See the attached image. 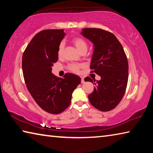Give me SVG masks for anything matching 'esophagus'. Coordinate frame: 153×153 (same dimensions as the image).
<instances>
[{"instance_id": "1", "label": "esophagus", "mask_w": 153, "mask_h": 153, "mask_svg": "<svg viewBox=\"0 0 153 153\" xmlns=\"http://www.w3.org/2000/svg\"><path fill=\"white\" fill-rule=\"evenodd\" d=\"M81 82L82 83V84H84V83L85 82H84V77H81Z\"/></svg>"}]
</instances>
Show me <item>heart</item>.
<instances>
[{
  "label": "heart",
  "mask_w": 153,
  "mask_h": 153,
  "mask_svg": "<svg viewBox=\"0 0 153 153\" xmlns=\"http://www.w3.org/2000/svg\"><path fill=\"white\" fill-rule=\"evenodd\" d=\"M71 41H72V42H73L74 45H75V46H76L77 50H78L80 52V53L82 52L83 51H87V48H88L87 43H86V41L83 39L82 38H81V37H74V38H72ZM63 50H64V43L61 42L59 45L58 51H57L59 56H61L62 55H63ZM81 67H82L81 65L70 64L68 66V69L71 71L77 73Z\"/></svg>",
  "instance_id": "obj_1"
}]
</instances>
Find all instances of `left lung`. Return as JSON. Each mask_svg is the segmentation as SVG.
Here are the masks:
<instances>
[{"mask_svg": "<svg viewBox=\"0 0 153 153\" xmlns=\"http://www.w3.org/2000/svg\"><path fill=\"white\" fill-rule=\"evenodd\" d=\"M82 34L94 46L90 63L91 72L101 79L85 77V82L94 83L88 98L93 107L101 111L115 108L125 94L128 79V59L122 45L113 33L99 28H84Z\"/></svg>", "mask_w": 153, "mask_h": 153, "instance_id": "left-lung-1", "label": "left lung"}]
</instances>
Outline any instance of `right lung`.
Segmentation results:
<instances>
[{
	"label": "right lung",
	"mask_w": 153,
	"mask_h": 153,
	"mask_svg": "<svg viewBox=\"0 0 153 153\" xmlns=\"http://www.w3.org/2000/svg\"><path fill=\"white\" fill-rule=\"evenodd\" d=\"M65 35L63 30L41 31L32 38L22 56L28 91L41 108L51 114L61 113L69 107L72 93L81 83V78L75 74L67 73L59 78L52 73Z\"/></svg>",
	"instance_id": "add662e5"
}]
</instances>
